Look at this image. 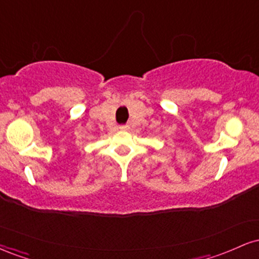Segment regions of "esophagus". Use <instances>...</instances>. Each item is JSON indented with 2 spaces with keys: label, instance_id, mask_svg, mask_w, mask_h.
Listing matches in <instances>:
<instances>
[{
  "label": "esophagus",
  "instance_id": "1",
  "mask_svg": "<svg viewBox=\"0 0 259 259\" xmlns=\"http://www.w3.org/2000/svg\"><path fill=\"white\" fill-rule=\"evenodd\" d=\"M127 127H129L127 125H121V126H119V129L120 130H127Z\"/></svg>",
  "mask_w": 259,
  "mask_h": 259
}]
</instances>
